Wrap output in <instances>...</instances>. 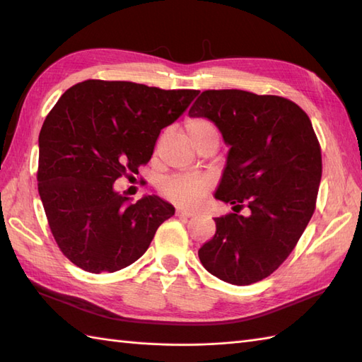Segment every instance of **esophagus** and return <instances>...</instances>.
<instances>
[{"instance_id": "1", "label": "esophagus", "mask_w": 362, "mask_h": 362, "mask_svg": "<svg viewBox=\"0 0 362 362\" xmlns=\"http://www.w3.org/2000/svg\"><path fill=\"white\" fill-rule=\"evenodd\" d=\"M175 214L177 216H183V218H193V216H196V211H191L187 209H177Z\"/></svg>"}]
</instances>
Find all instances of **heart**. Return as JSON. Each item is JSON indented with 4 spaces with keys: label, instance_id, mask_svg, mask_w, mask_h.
<instances>
[{
    "label": "heart",
    "instance_id": "heart-1",
    "mask_svg": "<svg viewBox=\"0 0 362 362\" xmlns=\"http://www.w3.org/2000/svg\"><path fill=\"white\" fill-rule=\"evenodd\" d=\"M187 134L191 141H197L199 138L214 136L219 138L218 130L213 122L204 118H193L187 121ZM206 191V182L197 177H183L174 175L168 179L161 185V193H163L169 201L179 205H196L204 197Z\"/></svg>",
    "mask_w": 362,
    "mask_h": 362
}]
</instances>
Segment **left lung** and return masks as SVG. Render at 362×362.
Wrapping results in <instances>:
<instances>
[{"label":"left lung","mask_w":362,"mask_h":362,"mask_svg":"<svg viewBox=\"0 0 362 362\" xmlns=\"http://www.w3.org/2000/svg\"><path fill=\"white\" fill-rule=\"evenodd\" d=\"M188 115L206 118L228 146L214 193L233 205L199 259L219 280L244 286L271 275L296 247L316 206L322 156L297 104L243 90H206ZM245 204L247 217L237 211Z\"/></svg>","instance_id":"left-lung-1"}]
</instances>
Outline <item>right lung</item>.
I'll return each instance as SVG.
<instances>
[{"label":"right lung","mask_w":362,"mask_h":362,"mask_svg":"<svg viewBox=\"0 0 362 362\" xmlns=\"http://www.w3.org/2000/svg\"><path fill=\"white\" fill-rule=\"evenodd\" d=\"M197 95L91 79L60 96L38 135L37 180L54 240L73 264L115 272L148 250L174 206L153 194L132 204L115 182L138 174L161 129Z\"/></svg>","instance_id":"obj_1"}]
</instances>
